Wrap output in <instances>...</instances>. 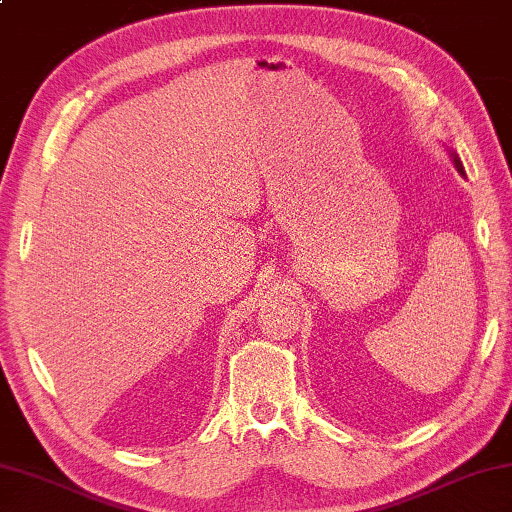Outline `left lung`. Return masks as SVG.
Segmentation results:
<instances>
[{
	"label": "left lung",
	"mask_w": 512,
	"mask_h": 512,
	"mask_svg": "<svg viewBox=\"0 0 512 512\" xmlns=\"http://www.w3.org/2000/svg\"><path fill=\"white\" fill-rule=\"evenodd\" d=\"M448 154H450V159H452V165H454V170H457L461 176H466V170H463V165H461V161H459V154L452 150V147H448Z\"/></svg>",
	"instance_id": "8db88e82"
}]
</instances>
